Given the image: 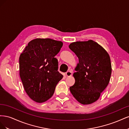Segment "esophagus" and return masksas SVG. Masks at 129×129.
Returning a JSON list of instances; mask_svg holds the SVG:
<instances>
[{
	"label": "esophagus",
	"mask_w": 129,
	"mask_h": 129,
	"mask_svg": "<svg viewBox=\"0 0 129 129\" xmlns=\"http://www.w3.org/2000/svg\"><path fill=\"white\" fill-rule=\"evenodd\" d=\"M66 76H71L72 75V71H69L66 72Z\"/></svg>",
	"instance_id": "obj_1"
}]
</instances>
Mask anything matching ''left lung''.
<instances>
[{"label": "left lung", "mask_w": 129, "mask_h": 129, "mask_svg": "<svg viewBox=\"0 0 129 129\" xmlns=\"http://www.w3.org/2000/svg\"><path fill=\"white\" fill-rule=\"evenodd\" d=\"M69 48L79 58L73 76L75 83L69 88L72 94L82 104H90L99 99L106 88L111 75L108 53L95 41H77Z\"/></svg>", "instance_id": "left-lung-1"}]
</instances>
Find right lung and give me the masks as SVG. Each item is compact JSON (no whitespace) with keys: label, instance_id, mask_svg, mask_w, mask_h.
<instances>
[{"label":"right lung","instance_id":"right-lung-1","mask_svg":"<svg viewBox=\"0 0 129 129\" xmlns=\"http://www.w3.org/2000/svg\"><path fill=\"white\" fill-rule=\"evenodd\" d=\"M63 43L51 39L30 41L19 57V72L25 91L30 98L42 103L51 97L63 77L58 72L55 57Z\"/></svg>","mask_w":129,"mask_h":129}]
</instances>
